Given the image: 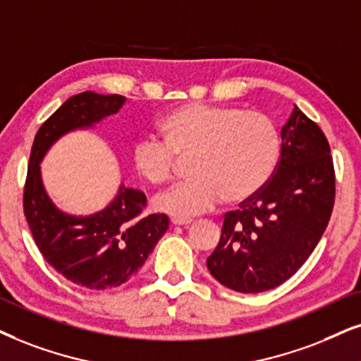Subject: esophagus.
<instances>
[{
  "mask_svg": "<svg viewBox=\"0 0 361 361\" xmlns=\"http://www.w3.org/2000/svg\"><path fill=\"white\" fill-rule=\"evenodd\" d=\"M171 223H173V225L183 226V225H191L193 220H190V218H171Z\"/></svg>",
  "mask_w": 361,
  "mask_h": 361,
  "instance_id": "esophagus-1",
  "label": "esophagus"
}]
</instances>
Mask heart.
Returning <instances> with one entry per match:
<instances>
[{
  "instance_id": "b5f03b06",
  "label": "heart",
  "mask_w": 361,
  "mask_h": 361,
  "mask_svg": "<svg viewBox=\"0 0 361 361\" xmlns=\"http://www.w3.org/2000/svg\"><path fill=\"white\" fill-rule=\"evenodd\" d=\"M157 130L159 140L136 141L131 161L140 178L158 186L175 175L176 158L191 157L193 178L154 198L157 209L171 216L207 213L223 198L231 204L253 198L280 159V130L262 111L190 103L166 113Z\"/></svg>"
}]
</instances>
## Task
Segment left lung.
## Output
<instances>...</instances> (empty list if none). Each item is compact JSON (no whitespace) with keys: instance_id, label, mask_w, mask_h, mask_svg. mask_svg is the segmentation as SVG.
Instances as JSON below:
<instances>
[{"instance_id":"obj_1","label":"left lung","mask_w":361,"mask_h":361,"mask_svg":"<svg viewBox=\"0 0 361 361\" xmlns=\"http://www.w3.org/2000/svg\"><path fill=\"white\" fill-rule=\"evenodd\" d=\"M335 203L330 145L295 106L281 128V153L270 181L225 214L221 238L207 259L226 288L259 293L295 275L325 233Z\"/></svg>"}]
</instances>
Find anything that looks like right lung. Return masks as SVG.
I'll return each instance as SVG.
<instances>
[{"label": "right lung", "mask_w": 361, "mask_h": 361, "mask_svg": "<svg viewBox=\"0 0 361 361\" xmlns=\"http://www.w3.org/2000/svg\"><path fill=\"white\" fill-rule=\"evenodd\" d=\"M125 102L121 94L93 91L66 99L35 136L23 190V212L39 253L59 275L90 290L116 288L138 273L170 220L163 213L145 216L147 196L125 186L97 214L76 218L61 213L44 193L39 161L59 136L115 115Z\"/></svg>", "instance_id": "right-lung-1"}]
</instances>
